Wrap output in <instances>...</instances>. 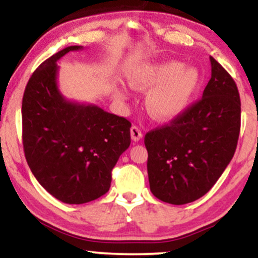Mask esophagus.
<instances>
[{
	"label": "esophagus",
	"mask_w": 258,
	"mask_h": 258,
	"mask_svg": "<svg viewBox=\"0 0 258 258\" xmlns=\"http://www.w3.org/2000/svg\"><path fill=\"white\" fill-rule=\"evenodd\" d=\"M131 137L133 139V142H138V141H141L142 137H143V133L141 132V130H139L137 126H132L131 127Z\"/></svg>",
	"instance_id": "esophagus-1"
}]
</instances>
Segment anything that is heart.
<instances>
[{"label":"heart","mask_w":258,"mask_h":258,"mask_svg":"<svg viewBox=\"0 0 258 258\" xmlns=\"http://www.w3.org/2000/svg\"><path fill=\"white\" fill-rule=\"evenodd\" d=\"M201 76L195 68H184L177 60L147 65L130 75V86L135 90L149 91L146 105L149 114L158 120H171L188 108L200 86ZM121 100L126 93L121 88L115 91Z\"/></svg>","instance_id":"heart-1"}]
</instances>
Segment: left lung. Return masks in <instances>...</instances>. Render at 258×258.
I'll return each instance as SVG.
<instances>
[{
	"instance_id": "obj_1",
	"label": "left lung",
	"mask_w": 258,
	"mask_h": 258,
	"mask_svg": "<svg viewBox=\"0 0 258 258\" xmlns=\"http://www.w3.org/2000/svg\"><path fill=\"white\" fill-rule=\"evenodd\" d=\"M210 61L211 79L203 98L144 137L150 190L172 205L204 197L226 170L238 144V87L215 58Z\"/></svg>"
}]
</instances>
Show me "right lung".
<instances>
[{
  "label": "right lung",
  "mask_w": 258,
  "mask_h": 258,
  "mask_svg": "<svg viewBox=\"0 0 258 258\" xmlns=\"http://www.w3.org/2000/svg\"><path fill=\"white\" fill-rule=\"evenodd\" d=\"M69 46L35 70L23 96V146L37 182L65 204H85L110 188L111 170L131 143V122L98 105L67 99L57 61Z\"/></svg>",
  "instance_id": "right-lung-1"
}]
</instances>
